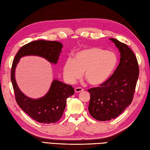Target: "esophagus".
Wrapping results in <instances>:
<instances>
[{
  "label": "esophagus",
  "instance_id": "esophagus-1",
  "mask_svg": "<svg viewBox=\"0 0 150 150\" xmlns=\"http://www.w3.org/2000/svg\"><path fill=\"white\" fill-rule=\"evenodd\" d=\"M83 91H84L83 88H81V87H77V88H75V92H77V93H79V92H83Z\"/></svg>",
  "mask_w": 150,
  "mask_h": 150
}]
</instances>
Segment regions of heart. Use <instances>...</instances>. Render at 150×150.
Listing matches in <instances>:
<instances>
[{"label":"heart","mask_w":150,"mask_h":150,"mask_svg":"<svg viewBox=\"0 0 150 150\" xmlns=\"http://www.w3.org/2000/svg\"><path fill=\"white\" fill-rule=\"evenodd\" d=\"M118 62L117 56L111 51L91 47L76 52L74 58H69L63 66V76L69 84H74L82 77L93 86L105 83L115 71Z\"/></svg>","instance_id":"b5f03b06"}]
</instances>
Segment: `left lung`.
Masks as SVG:
<instances>
[{
	"instance_id": "obj_1",
	"label": "left lung",
	"mask_w": 150,
	"mask_h": 150,
	"mask_svg": "<svg viewBox=\"0 0 150 150\" xmlns=\"http://www.w3.org/2000/svg\"><path fill=\"white\" fill-rule=\"evenodd\" d=\"M119 49L120 63L108 81L88 89V111L98 121H110L118 117L131 103L139 76V67L134 52L127 45L110 39Z\"/></svg>"
}]
</instances>
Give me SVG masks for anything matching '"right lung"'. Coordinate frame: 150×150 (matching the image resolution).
I'll return each mask as SVG.
<instances>
[{
  "instance_id": "add662e5",
  "label": "right lung",
  "mask_w": 150,
  "mask_h": 150,
  "mask_svg": "<svg viewBox=\"0 0 150 150\" xmlns=\"http://www.w3.org/2000/svg\"><path fill=\"white\" fill-rule=\"evenodd\" d=\"M62 47L63 45L58 41L35 40L23 46L13 60L11 81L16 102L30 117L41 123H54L62 117L66 106V100L74 94V88L69 84L54 79L50 89L44 96L37 99L31 98L19 88L15 78L16 68L20 58L25 56H40L51 64H56Z\"/></svg>"
}]
</instances>
